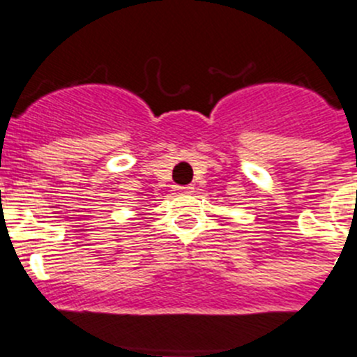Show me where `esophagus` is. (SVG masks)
<instances>
[{
	"instance_id": "obj_1",
	"label": "esophagus",
	"mask_w": 357,
	"mask_h": 357,
	"mask_svg": "<svg viewBox=\"0 0 357 357\" xmlns=\"http://www.w3.org/2000/svg\"><path fill=\"white\" fill-rule=\"evenodd\" d=\"M176 192H179V194H192V192H194V186H176Z\"/></svg>"
}]
</instances>
